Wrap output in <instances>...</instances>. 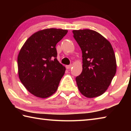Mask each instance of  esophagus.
<instances>
[{
    "label": "esophagus",
    "instance_id": "esophagus-1",
    "mask_svg": "<svg viewBox=\"0 0 131 131\" xmlns=\"http://www.w3.org/2000/svg\"><path fill=\"white\" fill-rule=\"evenodd\" d=\"M72 67V65H67L66 66V68L67 69H69L71 68Z\"/></svg>",
    "mask_w": 131,
    "mask_h": 131
}]
</instances>
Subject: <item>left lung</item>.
<instances>
[{
    "mask_svg": "<svg viewBox=\"0 0 131 131\" xmlns=\"http://www.w3.org/2000/svg\"><path fill=\"white\" fill-rule=\"evenodd\" d=\"M81 48L83 71L76 78L79 90L89 98L100 96L110 85L117 69L113 48L102 35L91 29L73 30Z\"/></svg>",
    "mask_w": 131,
    "mask_h": 131,
    "instance_id": "8db88e82",
    "label": "left lung"
}]
</instances>
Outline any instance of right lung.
Instances as JSON below:
<instances>
[{
    "instance_id": "1",
    "label": "right lung",
    "mask_w": 131,
    "mask_h": 131,
    "mask_svg": "<svg viewBox=\"0 0 131 131\" xmlns=\"http://www.w3.org/2000/svg\"><path fill=\"white\" fill-rule=\"evenodd\" d=\"M68 30L46 29L29 37L17 58L18 76L29 92L46 98L57 91L65 67L57 60L56 44Z\"/></svg>"
}]
</instances>
